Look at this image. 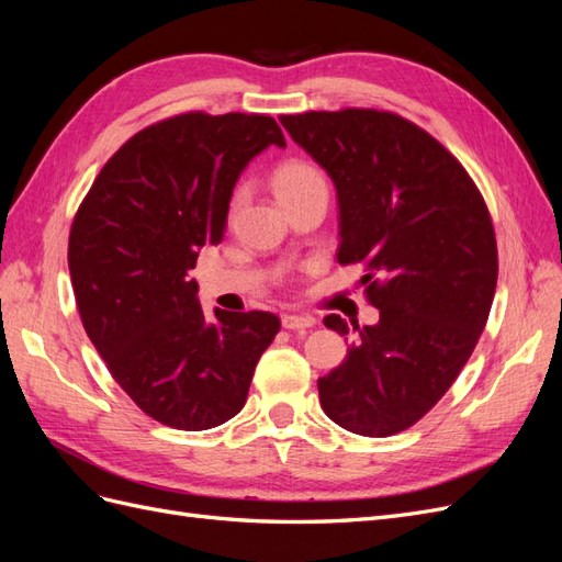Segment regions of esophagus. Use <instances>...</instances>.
Instances as JSON below:
<instances>
[{
    "mask_svg": "<svg viewBox=\"0 0 562 562\" xmlns=\"http://www.w3.org/2000/svg\"><path fill=\"white\" fill-rule=\"evenodd\" d=\"M283 328L288 330H302V328H312L314 326V318L312 316H297V314H285L281 318Z\"/></svg>",
    "mask_w": 562,
    "mask_h": 562,
    "instance_id": "34e87169",
    "label": "esophagus"
}]
</instances>
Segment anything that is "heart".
Listing matches in <instances>:
<instances>
[{"mask_svg": "<svg viewBox=\"0 0 562 562\" xmlns=\"http://www.w3.org/2000/svg\"><path fill=\"white\" fill-rule=\"evenodd\" d=\"M318 182H326L323 176L316 171L312 164H304V161H283L277 166L274 176H271V187H274V194L277 199L283 203L288 199H293L295 194L304 192L307 187L318 184ZM244 190H236L232 196V211H236V206L241 203Z\"/></svg>", "mask_w": 562, "mask_h": 562, "instance_id": "obj_1", "label": "heart"}]
</instances>
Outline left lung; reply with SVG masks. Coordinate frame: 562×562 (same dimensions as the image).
<instances>
[{
    "label": "left lung",
    "mask_w": 562,
    "mask_h": 562,
    "mask_svg": "<svg viewBox=\"0 0 562 562\" xmlns=\"http://www.w3.org/2000/svg\"><path fill=\"white\" fill-rule=\"evenodd\" d=\"M281 124L333 178L337 262L366 267L380 310L363 328L323 318L353 342L318 378L321 407L347 431L394 436L443 398L485 328L499 271L490 211L464 166L394 112L283 114Z\"/></svg>",
    "instance_id": "obj_1"
}]
</instances>
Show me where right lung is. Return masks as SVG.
Returning <instances> with one entry per match:
<instances>
[{
    "mask_svg": "<svg viewBox=\"0 0 562 562\" xmlns=\"http://www.w3.org/2000/svg\"><path fill=\"white\" fill-rule=\"evenodd\" d=\"M269 145L267 114L187 112L135 133L93 180L70 229L77 310L114 382L145 415L182 431L241 411L281 321L215 310L190 279L199 248L220 244L236 180Z\"/></svg>",
    "mask_w": 562,
    "mask_h": 562,
    "instance_id": "obj_1",
    "label": "right lung"
}]
</instances>
